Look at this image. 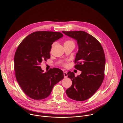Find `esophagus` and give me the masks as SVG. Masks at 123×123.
Listing matches in <instances>:
<instances>
[{"label":"esophagus","mask_w":123,"mask_h":123,"mask_svg":"<svg viewBox=\"0 0 123 123\" xmlns=\"http://www.w3.org/2000/svg\"><path fill=\"white\" fill-rule=\"evenodd\" d=\"M64 76L65 78H67L68 77V73L67 72H65L64 73Z\"/></svg>","instance_id":"esophagus-1"}]
</instances>
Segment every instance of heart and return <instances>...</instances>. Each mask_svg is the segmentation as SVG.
<instances>
[{"mask_svg": "<svg viewBox=\"0 0 123 123\" xmlns=\"http://www.w3.org/2000/svg\"><path fill=\"white\" fill-rule=\"evenodd\" d=\"M68 43H74V42H73V41H72V40H67V41H66L64 42V44H68ZM63 65H64V64Z\"/></svg>", "mask_w": 123, "mask_h": 123, "instance_id": "heart-1", "label": "heart"}]
</instances>
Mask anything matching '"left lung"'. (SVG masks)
Here are the masks:
<instances>
[{
  "label": "left lung",
  "mask_w": 123,
  "mask_h": 123,
  "mask_svg": "<svg viewBox=\"0 0 123 123\" xmlns=\"http://www.w3.org/2000/svg\"><path fill=\"white\" fill-rule=\"evenodd\" d=\"M75 39L78 45L74 67L82 72L75 77L68 72V77L72 80V86L66 94L72 99L83 101L91 97L98 90L104 78L105 55L100 43L92 35L82 31H62Z\"/></svg>",
  "instance_id": "obj_1"
}]
</instances>
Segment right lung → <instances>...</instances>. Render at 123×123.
<instances>
[{
	"label": "right lung",
	"instance_id": "1",
	"mask_svg": "<svg viewBox=\"0 0 123 123\" xmlns=\"http://www.w3.org/2000/svg\"><path fill=\"white\" fill-rule=\"evenodd\" d=\"M63 36L60 32H33L17 47L14 57L15 77L21 89L29 97L34 100L48 97L54 86L64 78L60 69L51 68L44 73L39 66L42 61L50 58L52 43Z\"/></svg>",
	"mask_w": 123,
	"mask_h": 123
}]
</instances>
